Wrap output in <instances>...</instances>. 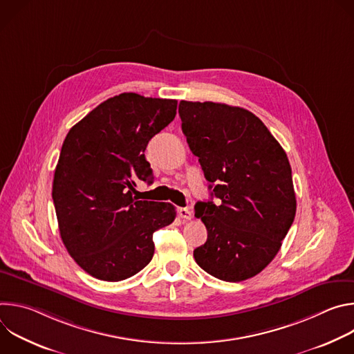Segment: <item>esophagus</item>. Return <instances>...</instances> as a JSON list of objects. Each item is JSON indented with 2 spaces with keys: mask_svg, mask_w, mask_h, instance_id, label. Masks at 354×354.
I'll use <instances>...</instances> for the list:
<instances>
[{
  "mask_svg": "<svg viewBox=\"0 0 354 354\" xmlns=\"http://www.w3.org/2000/svg\"><path fill=\"white\" fill-rule=\"evenodd\" d=\"M178 216H179L182 220H192L193 213H192V210L187 209V207H180V209H178Z\"/></svg>",
  "mask_w": 354,
  "mask_h": 354,
  "instance_id": "34e87169",
  "label": "esophagus"
}]
</instances>
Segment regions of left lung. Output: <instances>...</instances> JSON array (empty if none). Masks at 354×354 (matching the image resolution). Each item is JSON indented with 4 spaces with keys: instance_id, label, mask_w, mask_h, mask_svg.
<instances>
[{
    "instance_id": "obj_1",
    "label": "left lung",
    "mask_w": 354,
    "mask_h": 354,
    "mask_svg": "<svg viewBox=\"0 0 354 354\" xmlns=\"http://www.w3.org/2000/svg\"><path fill=\"white\" fill-rule=\"evenodd\" d=\"M182 131L212 183L213 201L194 216L207 241L196 263L224 281L261 273L277 255L295 217V193L286 151L254 113L238 106L180 100Z\"/></svg>"
}]
</instances>
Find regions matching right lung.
Instances as JSON below:
<instances>
[{
    "instance_id": "obj_1",
    "label": "right lung",
    "mask_w": 354,
    "mask_h": 354,
    "mask_svg": "<svg viewBox=\"0 0 354 354\" xmlns=\"http://www.w3.org/2000/svg\"><path fill=\"white\" fill-rule=\"evenodd\" d=\"M178 100L124 92L73 126L53 179L59 230L71 258L92 277L120 281L154 255L153 234L176 217L171 203L138 200L136 180L153 182L148 141L176 115Z\"/></svg>"
}]
</instances>
